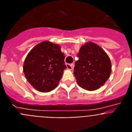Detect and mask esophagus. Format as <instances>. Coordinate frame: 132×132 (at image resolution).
Returning <instances> with one entry per match:
<instances>
[{"label":"esophagus","mask_w":132,"mask_h":132,"mask_svg":"<svg viewBox=\"0 0 132 132\" xmlns=\"http://www.w3.org/2000/svg\"><path fill=\"white\" fill-rule=\"evenodd\" d=\"M66 66H67V68L69 70H73V64H66Z\"/></svg>","instance_id":"34e87169"}]
</instances>
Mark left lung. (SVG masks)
Listing matches in <instances>:
<instances>
[{
  "label": "left lung",
  "instance_id": "1",
  "mask_svg": "<svg viewBox=\"0 0 132 132\" xmlns=\"http://www.w3.org/2000/svg\"><path fill=\"white\" fill-rule=\"evenodd\" d=\"M78 57L73 73L79 87L92 91L103 86L112 69L110 59L103 49L95 43L87 42L81 46Z\"/></svg>",
  "mask_w": 132,
  "mask_h": 132
}]
</instances>
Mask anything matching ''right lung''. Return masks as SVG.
I'll return each mask as SVG.
<instances>
[{
    "label": "right lung",
    "mask_w": 132,
    "mask_h": 132,
    "mask_svg": "<svg viewBox=\"0 0 132 132\" xmlns=\"http://www.w3.org/2000/svg\"><path fill=\"white\" fill-rule=\"evenodd\" d=\"M64 59L60 45L49 41L39 43L31 49L24 61L26 79L38 91L50 92L57 87L67 68Z\"/></svg>",
    "instance_id": "obj_1"
}]
</instances>
